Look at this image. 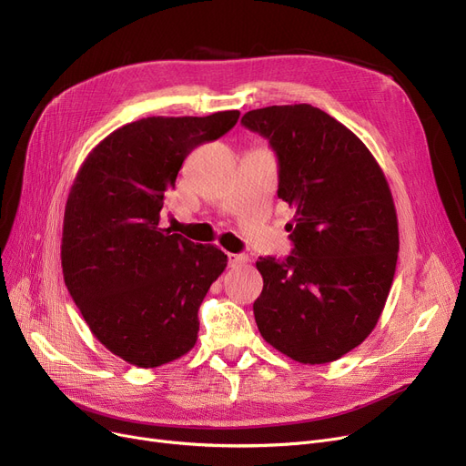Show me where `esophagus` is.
<instances>
[{
	"instance_id": "1",
	"label": "esophagus",
	"mask_w": 466,
	"mask_h": 466,
	"mask_svg": "<svg viewBox=\"0 0 466 466\" xmlns=\"http://www.w3.org/2000/svg\"><path fill=\"white\" fill-rule=\"evenodd\" d=\"M249 262V257L248 255H234V253H228V266L230 268H238V266H243Z\"/></svg>"
}]
</instances>
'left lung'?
I'll use <instances>...</instances> for the list:
<instances>
[{
  "mask_svg": "<svg viewBox=\"0 0 466 466\" xmlns=\"http://www.w3.org/2000/svg\"><path fill=\"white\" fill-rule=\"evenodd\" d=\"M241 125L270 141L292 253L260 257L253 304L262 338L302 364L344 357L369 338L399 258V220L383 169L350 128L308 104L270 106Z\"/></svg>",
  "mask_w": 466,
  "mask_h": 466,
  "instance_id": "obj_1",
  "label": "left lung"
}]
</instances>
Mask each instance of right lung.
I'll return each instance as SVG.
<instances>
[{"label": "right lung", "mask_w": 466, "mask_h": 466, "mask_svg": "<svg viewBox=\"0 0 466 466\" xmlns=\"http://www.w3.org/2000/svg\"><path fill=\"white\" fill-rule=\"evenodd\" d=\"M239 111L147 116L111 132L81 164L62 228V274L90 332L113 355L157 369L198 339V309L227 255L160 228L183 160Z\"/></svg>", "instance_id": "right-lung-1"}]
</instances>
